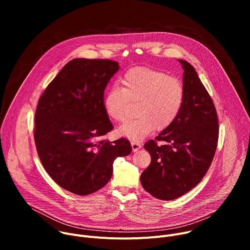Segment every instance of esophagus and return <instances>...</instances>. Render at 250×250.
I'll return each instance as SVG.
<instances>
[{
  "mask_svg": "<svg viewBox=\"0 0 250 250\" xmlns=\"http://www.w3.org/2000/svg\"><path fill=\"white\" fill-rule=\"evenodd\" d=\"M131 147L133 151H137L138 149L141 148V145L137 141H131Z\"/></svg>",
  "mask_w": 250,
  "mask_h": 250,
  "instance_id": "1",
  "label": "esophagus"
}]
</instances>
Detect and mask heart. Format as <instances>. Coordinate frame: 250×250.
Returning <instances> with one entry per match:
<instances>
[{
    "label": "heart",
    "instance_id": "1",
    "mask_svg": "<svg viewBox=\"0 0 250 250\" xmlns=\"http://www.w3.org/2000/svg\"><path fill=\"white\" fill-rule=\"evenodd\" d=\"M183 100L180 79L159 69L139 66L127 70L121 87L114 86L105 94L104 109L111 120L123 124L129 117L131 104H136L137 118L122 126L119 133L138 141L155 128H167L179 114Z\"/></svg>",
    "mask_w": 250,
    "mask_h": 250
}]
</instances>
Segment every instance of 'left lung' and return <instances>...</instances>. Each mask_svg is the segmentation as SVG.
I'll return each mask as SVG.
<instances>
[{
    "mask_svg": "<svg viewBox=\"0 0 250 250\" xmlns=\"http://www.w3.org/2000/svg\"><path fill=\"white\" fill-rule=\"evenodd\" d=\"M184 69V100L175 121L145 148L151 156L142 172V187L153 197L171 201L188 193L206 175L215 156L219 120L210 96L196 70L179 59Z\"/></svg>",
    "mask_w": 250,
    "mask_h": 250,
    "instance_id": "left-lung-1",
    "label": "left lung"
}]
</instances>
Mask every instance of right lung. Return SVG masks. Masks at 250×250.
Instances as JSON below:
<instances>
[{"label":"right lung","mask_w":250,"mask_h":250,"mask_svg":"<svg viewBox=\"0 0 250 250\" xmlns=\"http://www.w3.org/2000/svg\"><path fill=\"white\" fill-rule=\"evenodd\" d=\"M119 68L109 59H73L40 98L34 119L39 157L52 179L73 194L103 188L115 159L131 152L124 137L101 139L114 128L104 109V92Z\"/></svg>","instance_id":"1"}]
</instances>
